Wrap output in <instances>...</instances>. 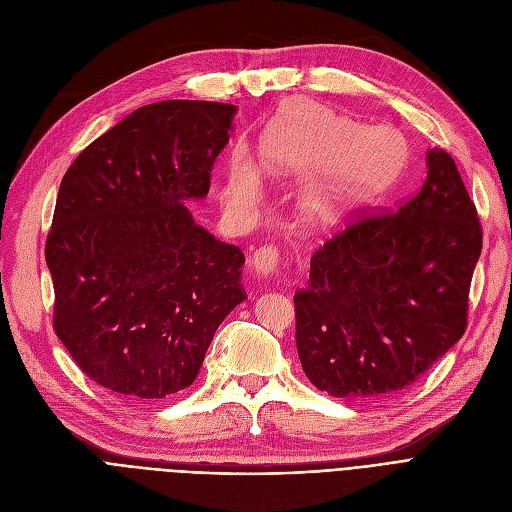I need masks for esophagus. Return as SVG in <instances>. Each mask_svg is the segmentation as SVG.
<instances>
[{"mask_svg":"<svg viewBox=\"0 0 512 512\" xmlns=\"http://www.w3.org/2000/svg\"><path fill=\"white\" fill-rule=\"evenodd\" d=\"M278 267V251L272 247H261L255 251L251 259V272L257 282H265L267 278H272Z\"/></svg>","mask_w":512,"mask_h":512,"instance_id":"obj_1","label":"esophagus"}]
</instances>
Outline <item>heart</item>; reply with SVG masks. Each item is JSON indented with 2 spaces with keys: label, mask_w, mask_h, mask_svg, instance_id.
<instances>
[{
  "label": "heart",
  "mask_w": 512,
  "mask_h": 512,
  "mask_svg": "<svg viewBox=\"0 0 512 512\" xmlns=\"http://www.w3.org/2000/svg\"><path fill=\"white\" fill-rule=\"evenodd\" d=\"M400 134L388 126L365 128L328 107L301 103L270 124L261 143V168L274 178H305L297 199L311 228L340 224L394 178L402 159ZM245 145L230 157L224 195L238 209L261 203L263 172Z\"/></svg>",
  "instance_id": "1"
}]
</instances>
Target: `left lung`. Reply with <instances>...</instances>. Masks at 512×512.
<instances>
[{
  "label": "left lung",
  "mask_w": 512,
  "mask_h": 512,
  "mask_svg": "<svg viewBox=\"0 0 512 512\" xmlns=\"http://www.w3.org/2000/svg\"><path fill=\"white\" fill-rule=\"evenodd\" d=\"M425 164L411 201L328 240L294 294L303 371L330 396L405 390L465 334L481 226L454 159L436 147Z\"/></svg>",
  "instance_id": "obj_1"
}]
</instances>
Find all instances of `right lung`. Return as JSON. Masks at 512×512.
I'll list each match as a JSON object with an SVG mask.
<instances>
[{"label": "right lung", "instance_id": "right-lung-1", "mask_svg": "<svg viewBox=\"0 0 512 512\" xmlns=\"http://www.w3.org/2000/svg\"><path fill=\"white\" fill-rule=\"evenodd\" d=\"M236 105L149 103L62 178L45 245L53 328L93 382L134 398L191 386L215 330L247 299L245 255L199 226Z\"/></svg>", "mask_w": 512, "mask_h": 512}]
</instances>
